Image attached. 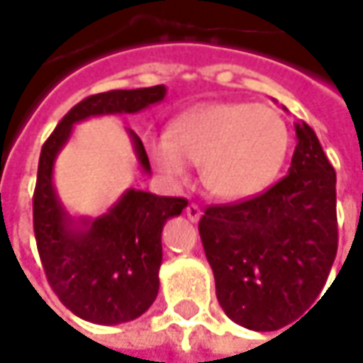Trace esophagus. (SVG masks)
Here are the masks:
<instances>
[{"label":"esophagus","instance_id":"obj_1","mask_svg":"<svg viewBox=\"0 0 363 363\" xmlns=\"http://www.w3.org/2000/svg\"><path fill=\"white\" fill-rule=\"evenodd\" d=\"M186 217H189V221H193V223H197L199 219H201V215H203V211H201V207L199 205H195V203H191L189 207H186Z\"/></svg>","mask_w":363,"mask_h":363}]
</instances>
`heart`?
<instances>
[{
	"label": "heart",
	"instance_id": "obj_1",
	"mask_svg": "<svg viewBox=\"0 0 363 363\" xmlns=\"http://www.w3.org/2000/svg\"><path fill=\"white\" fill-rule=\"evenodd\" d=\"M289 150V128L274 109L256 103L199 105L148 144L152 162L170 184H186L191 162L217 199L245 201L264 193Z\"/></svg>",
	"mask_w": 363,
	"mask_h": 363
}]
</instances>
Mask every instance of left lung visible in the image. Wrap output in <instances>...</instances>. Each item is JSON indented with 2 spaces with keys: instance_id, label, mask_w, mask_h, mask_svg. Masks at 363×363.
Wrapping results in <instances>:
<instances>
[{
  "instance_id": "obj_1",
  "label": "left lung",
  "mask_w": 363,
  "mask_h": 363,
  "mask_svg": "<svg viewBox=\"0 0 363 363\" xmlns=\"http://www.w3.org/2000/svg\"><path fill=\"white\" fill-rule=\"evenodd\" d=\"M289 174L258 197L209 207L199 221L215 292L233 323L276 331L323 291L337 254L335 170L305 121Z\"/></svg>"
}]
</instances>
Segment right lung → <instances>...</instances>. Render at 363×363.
Instances as JSON below:
<instances>
[{"label": "right lung", "instance_id": "right-lung-1", "mask_svg": "<svg viewBox=\"0 0 363 363\" xmlns=\"http://www.w3.org/2000/svg\"><path fill=\"white\" fill-rule=\"evenodd\" d=\"M164 85L91 95L62 118L40 152L34 191V233L40 260L60 303L89 323H128L152 307L160 286L162 228L189 203L128 189L99 217H74L62 205L55 186L56 158L77 123L101 116L138 113L164 101ZM125 134L142 172L150 174L142 140L130 128H125Z\"/></svg>", "mask_w": 363, "mask_h": 363}]
</instances>
